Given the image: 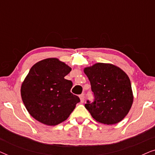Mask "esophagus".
Segmentation results:
<instances>
[{
    "label": "esophagus",
    "instance_id": "obj_1",
    "mask_svg": "<svg viewBox=\"0 0 155 155\" xmlns=\"http://www.w3.org/2000/svg\"><path fill=\"white\" fill-rule=\"evenodd\" d=\"M80 101H81V103H83L84 101V94H80Z\"/></svg>",
    "mask_w": 155,
    "mask_h": 155
}]
</instances>
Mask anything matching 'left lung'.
<instances>
[{"instance_id": "1", "label": "left lung", "mask_w": 155, "mask_h": 155, "mask_svg": "<svg viewBox=\"0 0 155 155\" xmlns=\"http://www.w3.org/2000/svg\"><path fill=\"white\" fill-rule=\"evenodd\" d=\"M94 93V101L84 107L96 121L113 125L121 121L133 102V94L128 76L119 67L111 63H97L86 67Z\"/></svg>"}]
</instances>
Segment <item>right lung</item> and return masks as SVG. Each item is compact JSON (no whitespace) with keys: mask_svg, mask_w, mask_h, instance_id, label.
<instances>
[{"mask_svg":"<svg viewBox=\"0 0 155 155\" xmlns=\"http://www.w3.org/2000/svg\"><path fill=\"white\" fill-rule=\"evenodd\" d=\"M71 68L56 58L35 63L21 85L25 107L34 118L47 126H56L69 117L79 97L72 94L73 82L64 77Z\"/></svg>","mask_w":155,"mask_h":155,"instance_id":"1","label":"right lung"}]
</instances>
